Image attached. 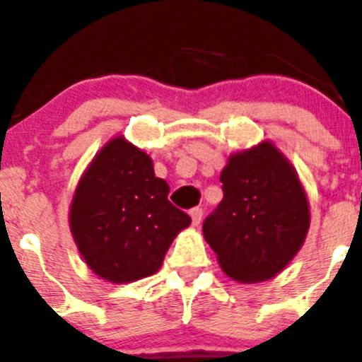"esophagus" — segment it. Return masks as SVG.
Returning a JSON list of instances; mask_svg holds the SVG:
<instances>
[{
  "instance_id": "1",
  "label": "esophagus",
  "mask_w": 362,
  "mask_h": 362,
  "mask_svg": "<svg viewBox=\"0 0 362 362\" xmlns=\"http://www.w3.org/2000/svg\"><path fill=\"white\" fill-rule=\"evenodd\" d=\"M191 217H192V224H194V226H198L203 219V209H199V206L191 209Z\"/></svg>"
}]
</instances>
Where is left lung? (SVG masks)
Listing matches in <instances>:
<instances>
[{
    "instance_id": "obj_1",
    "label": "left lung",
    "mask_w": 362,
    "mask_h": 362,
    "mask_svg": "<svg viewBox=\"0 0 362 362\" xmlns=\"http://www.w3.org/2000/svg\"><path fill=\"white\" fill-rule=\"evenodd\" d=\"M219 178L224 196L203 223L205 240L235 281L272 279L310 230V203L296 168L263 141L233 153Z\"/></svg>"
}]
</instances>
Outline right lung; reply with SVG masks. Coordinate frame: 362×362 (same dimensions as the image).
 Instances as JSON below:
<instances>
[{
  "mask_svg": "<svg viewBox=\"0 0 362 362\" xmlns=\"http://www.w3.org/2000/svg\"><path fill=\"white\" fill-rule=\"evenodd\" d=\"M170 185L152 159L124 136L113 138L81 177L70 205V231L86 265L111 283L156 274L191 217L168 199Z\"/></svg>",
  "mask_w": 362,
  "mask_h": 362,
  "instance_id": "right-lung-1",
  "label": "right lung"
}]
</instances>
